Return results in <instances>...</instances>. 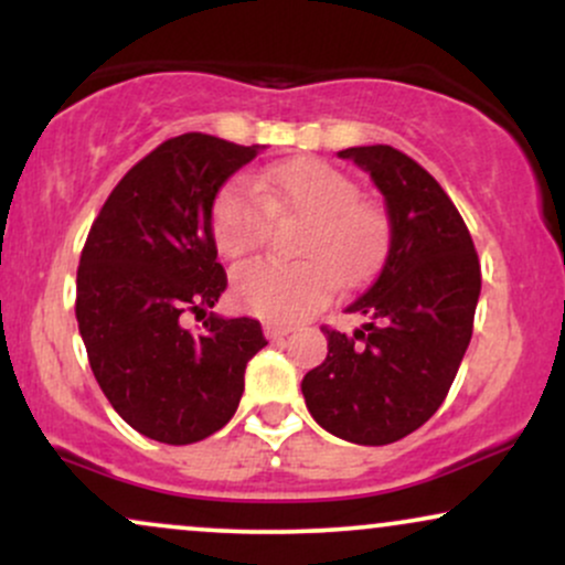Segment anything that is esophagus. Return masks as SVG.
I'll use <instances>...</instances> for the list:
<instances>
[{
	"mask_svg": "<svg viewBox=\"0 0 565 565\" xmlns=\"http://www.w3.org/2000/svg\"><path fill=\"white\" fill-rule=\"evenodd\" d=\"M263 332H265V337H268V340H281V337H287L291 332V327H287V323L265 321Z\"/></svg>",
	"mask_w": 565,
	"mask_h": 565,
	"instance_id": "1",
	"label": "esophagus"
}]
</instances>
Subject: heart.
I'll return each instance as SVG.
<instances>
[{
    "mask_svg": "<svg viewBox=\"0 0 565 565\" xmlns=\"http://www.w3.org/2000/svg\"><path fill=\"white\" fill-rule=\"evenodd\" d=\"M270 217H302V260H255L236 268L233 297L249 313L297 321L327 302L334 284L366 281L391 249L393 223L377 199L361 196L345 172L321 159H295L255 185L231 180L212 204V236L228 260L265 244Z\"/></svg>",
    "mask_w": 565,
    "mask_h": 565,
    "instance_id": "b5f03b06",
    "label": "heart"
}]
</instances>
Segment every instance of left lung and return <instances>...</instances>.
I'll return each instance as SVG.
<instances>
[{"mask_svg": "<svg viewBox=\"0 0 565 565\" xmlns=\"http://www.w3.org/2000/svg\"><path fill=\"white\" fill-rule=\"evenodd\" d=\"M364 167L385 196L391 249L345 313L353 334L321 327L327 361L302 377L305 406L323 430L350 444L385 446L423 427L449 393L472 337L481 263L449 193L393 146L340 151Z\"/></svg>", "mask_w": 565, "mask_h": 565, "instance_id": "1", "label": "left lung"}]
</instances>
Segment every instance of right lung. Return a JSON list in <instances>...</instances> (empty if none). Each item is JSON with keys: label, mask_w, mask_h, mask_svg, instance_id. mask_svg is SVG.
I'll list each match as a JSON object with an SVG mask.
<instances>
[{"label": "right lung", "mask_w": 565, "mask_h": 565, "mask_svg": "<svg viewBox=\"0 0 565 565\" xmlns=\"http://www.w3.org/2000/svg\"><path fill=\"white\" fill-rule=\"evenodd\" d=\"M257 157L215 135L164 140L116 183L76 270V321L89 366L119 417L159 444L185 446L228 425L260 321L206 313L225 291L212 204ZM196 315L201 328L184 327Z\"/></svg>", "instance_id": "add662e5"}]
</instances>
